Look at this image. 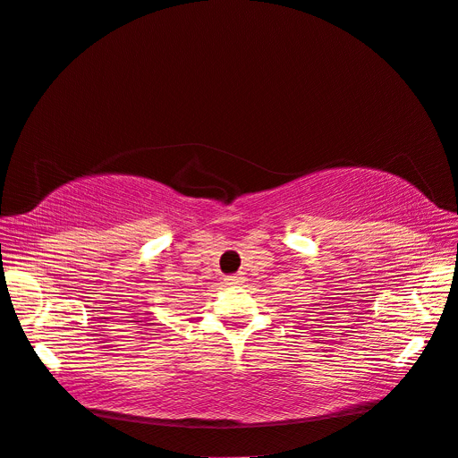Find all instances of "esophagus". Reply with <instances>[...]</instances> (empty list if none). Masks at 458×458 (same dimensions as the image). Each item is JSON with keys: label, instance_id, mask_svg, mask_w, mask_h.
Here are the masks:
<instances>
[{"label": "esophagus", "instance_id": "obj_1", "mask_svg": "<svg viewBox=\"0 0 458 458\" xmlns=\"http://www.w3.org/2000/svg\"><path fill=\"white\" fill-rule=\"evenodd\" d=\"M242 283H243V276H242V275L226 276V284H242Z\"/></svg>", "mask_w": 458, "mask_h": 458}]
</instances>
